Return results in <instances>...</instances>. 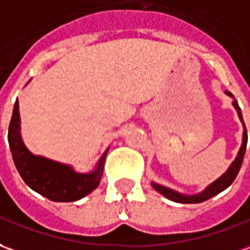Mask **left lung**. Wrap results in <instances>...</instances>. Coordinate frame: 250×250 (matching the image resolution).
Masks as SVG:
<instances>
[{
    "instance_id": "left-lung-1",
    "label": "left lung",
    "mask_w": 250,
    "mask_h": 250,
    "mask_svg": "<svg viewBox=\"0 0 250 250\" xmlns=\"http://www.w3.org/2000/svg\"><path fill=\"white\" fill-rule=\"evenodd\" d=\"M226 95L230 96V97H234L231 95L230 92L226 90ZM233 105L237 109L238 112V118L242 122L244 125V134H242V145H241L240 151L238 154L235 157V160L231 162V165L229 167V169L225 172V173L219 177L218 180H215L212 184L207 187L204 191H202L198 195H183V193H179V192L173 191L170 188H167V187L160 186L157 183H151V186L154 188L155 191H158L161 195H164L165 198H167L169 200H173L176 203H202V202H206L212 196H215L218 193H221L222 191H225L233 181L237 177V174L240 172L241 165H242V161H244V155H245V150H247V143H248V132H247V127H245V123H244V119H242V113H241V108L238 105V103L235 100H233Z\"/></svg>"
}]
</instances>
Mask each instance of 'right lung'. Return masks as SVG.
I'll list each match as a JSON object with an SVG mask.
<instances>
[{"mask_svg": "<svg viewBox=\"0 0 250 250\" xmlns=\"http://www.w3.org/2000/svg\"><path fill=\"white\" fill-rule=\"evenodd\" d=\"M9 147L19 173L29 188L52 202H76L86 196L100 184L107 151L95 170L78 173L69 165L34 155L22 143L20 135V112L16 100L9 123Z\"/></svg>", "mask_w": 250, "mask_h": 250, "instance_id": "add662e5", "label": "right lung"}]
</instances>
